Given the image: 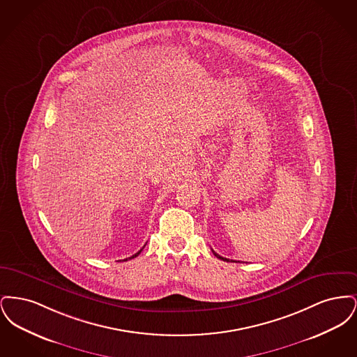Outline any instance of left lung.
<instances>
[{
	"mask_svg": "<svg viewBox=\"0 0 357 357\" xmlns=\"http://www.w3.org/2000/svg\"><path fill=\"white\" fill-rule=\"evenodd\" d=\"M213 253H214V255H215V257H217V258H220V259H223V261H227V262H229V261H230V259H227V258H223V257H221V255H217V253H215V252H214V250H213Z\"/></svg>",
	"mask_w": 357,
	"mask_h": 357,
	"instance_id": "1",
	"label": "left lung"
}]
</instances>
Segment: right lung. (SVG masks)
<instances>
[{
    "label": "right lung",
    "instance_id": "obj_1",
    "mask_svg": "<svg viewBox=\"0 0 357 357\" xmlns=\"http://www.w3.org/2000/svg\"><path fill=\"white\" fill-rule=\"evenodd\" d=\"M142 250H143V249H140L137 253H135V255H132V257H130V259H131V258H135V257H137V255H140V252H142ZM124 261H127V258H126Z\"/></svg>",
    "mask_w": 357,
    "mask_h": 357
}]
</instances>
